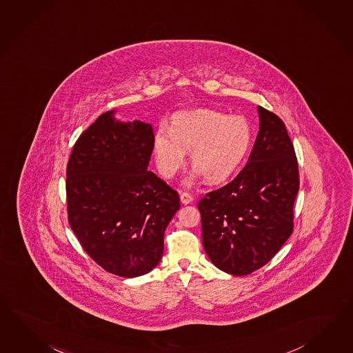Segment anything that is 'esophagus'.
I'll return each mask as SVG.
<instances>
[{"label":"esophagus","instance_id":"1","mask_svg":"<svg viewBox=\"0 0 353 353\" xmlns=\"http://www.w3.org/2000/svg\"><path fill=\"white\" fill-rule=\"evenodd\" d=\"M181 201L183 205H189V203L193 202V196L188 193V192H181Z\"/></svg>","mask_w":353,"mask_h":353}]
</instances>
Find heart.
Here are the masks:
<instances>
[{"instance_id":"1","label":"heart","mask_w":353,"mask_h":353,"mask_svg":"<svg viewBox=\"0 0 353 353\" xmlns=\"http://www.w3.org/2000/svg\"><path fill=\"white\" fill-rule=\"evenodd\" d=\"M253 130L243 115H228L212 109L172 115L170 130L160 127L154 136L156 165L165 178L179 172L187 151L196 165L187 179L205 175L210 183H221L236 172L252 146Z\"/></svg>"}]
</instances>
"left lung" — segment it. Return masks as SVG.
Instances as JSON below:
<instances>
[{
    "label": "left lung",
    "instance_id": "1",
    "mask_svg": "<svg viewBox=\"0 0 353 353\" xmlns=\"http://www.w3.org/2000/svg\"><path fill=\"white\" fill-rule=\"evenodd\" d=\"M259 132L234 181L198 202L203 248L221 271L245 276L277 254L294 230L295 148L281 118L258 107Z\"/></svg>",
    "mask_w": 353,
    "mask_h": 353
}]
</instances>
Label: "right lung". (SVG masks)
<instances>
[{
    "instance_id": "obj_1",
    "label": "right lung",
    "mask_w": 353,
    "mask_h": 353,
    "mask_svg": "<svg viewBox=\"0 0 353 353\" xmlns=\"http://www.w3.org/2000/svg\"><path fill=\"white\" fill-rule=\"evenodd\" d=\"M100 115L74 143L66 172L68 222L83 250L121 277L152 271L166 226L181 207L176 190L148 172L154 132L140 121Z\"/></svg>"
}]
</instances>
